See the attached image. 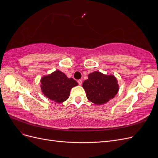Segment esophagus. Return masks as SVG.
I'll return each instance as SVG.
<instances>
[{
    "label": "esophagus",
    "mask_w": 158,
    "mask_h": 158,
    "mask_svg": "<svg viewBox=\"0 0 158 158\" xmlns=\"http://www.w3.org/2000/svg\"><path fill=\"white\" fill-rule=\"evenodd\" d=\"M78 83L79 85H82V80H78Z\"/></svg>",
    "instance_id": "1"
}]
</instances>
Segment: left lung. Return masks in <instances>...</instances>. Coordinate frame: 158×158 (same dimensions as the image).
<instances>
[{"label":"left lung","mask_w":158,"mask_h":158,"mask_svg":"<svg viewBox=\"0 0 158 158\" xmlns=\"http://www.w3.org/2000/svg\"><path fill=\"white\" fill-rule=\"evenodd\" d=\"M82 87L90 102L97 105L107 103L115 96L118 85L115 77L94 72L88 75V79L83 82Z\"/></svg>","instance_id":"obj_1"}]
</instances>
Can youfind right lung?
<instances>
[{
  "label": "right lung",
  "instance_id": "obj_1",
  "mask_svg": "<svg viewBox=\"0 0 158 158\" xmlns=\"http://www.w3.org/2000/svg\"><path fill=\"white\" fill-rule=\"evenodd\" d=\"M41 89L45 96L56 103H61L69 98L70 89L78 85L73 78H69L60 70L44 76L41 80Z\"/></svg>",
  "mask_w": 158,
  "mask_h": 158
}]
</instances>
